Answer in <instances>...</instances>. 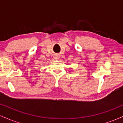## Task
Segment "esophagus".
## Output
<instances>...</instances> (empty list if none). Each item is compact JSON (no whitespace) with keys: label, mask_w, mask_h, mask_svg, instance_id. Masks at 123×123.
<instances>
[{"label":"esophagus","mask_w":123,"mask_h":123,"mask_svg":"<svg viewBox=\"0 0 123 123\" xmlns=\"http://www.w3.org/2000/svg\"><path fill=\"white\" fill-rule=\"evenodd\" d=\"M54 58H55V60H58L59 58H60V57H59L58 55H55Z\"/></svg>","instance_id":"1"}]
</instances>
